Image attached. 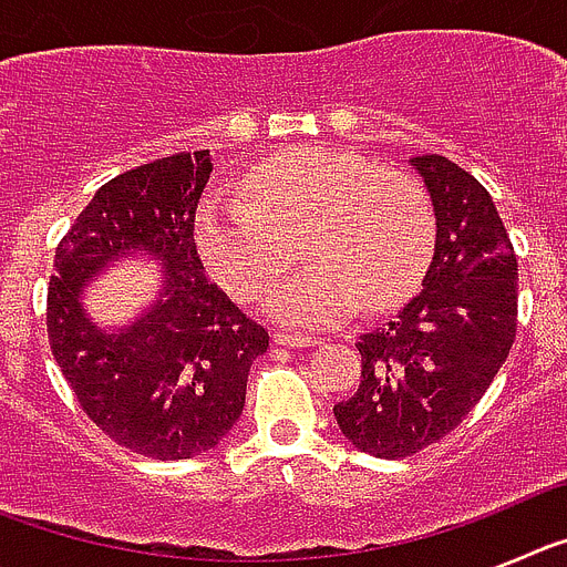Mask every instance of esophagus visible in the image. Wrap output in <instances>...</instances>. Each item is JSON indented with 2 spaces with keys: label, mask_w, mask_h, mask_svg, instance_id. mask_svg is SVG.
<instances>
[{
  "label": "esophagus",
  "mask_w": 567,
  "mask_h": 567,
  "mask_svg": "<svg viewBox=\"0 0 567 567\" xmlns=\"http://www.w3.org/2000/svg\"><path fill=\"white\" fill-rule=\"evenodd\" d=\"M272 340L275 346H287V349H307V346L318 343V340L303 338V334H287V332H278Z\"/></svg>",
  "instance_id": "esophagus-1"
}]
</instances>
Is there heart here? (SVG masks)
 <instances>
[{"label": "heart", "instance_id": "heart-1", "mask_svg": "<svg viewBox=\"0 0 567 567\" xmlns=\"http://www.w3.org/2000/svg\"><path fill=\"white\" fill-rule=\"evenodd\" d=\"M247 195L213 193L195 213V247L233 298L249 300L300 252L312 264L264 298L287 327H332L360 307L412 295L434 247L423 187L338 147H303L258 164Z\"/></svg>", "mask_w": 567, "mask_h": 567}]
</instances>
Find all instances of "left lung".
<instances>
[{"mask_svg":"<svg viewBox=\"0 0 567 567\" xmlns=\"http://www.w3.org/2000/svg\"><path fill=\"white\" fill-rule=\"evenodd\" d=\"M412 167L432 195L434 258L385 327L360 334L358 392L334 405L354 449L400 460L454 432L517 338V255L488 189L445 155Z\"/></svg>","mask_w":567,"mask_h":567,"instance_id":"1","label":"left lung"}]
</instances>
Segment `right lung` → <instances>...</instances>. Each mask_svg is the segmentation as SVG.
<instances>
[{"label":"right lung","mask_w":567,"mask_h":567,"mask_svg":"<svg viewBox=\"0 0 567 567\" xmlns=\"http://www.w3.org/2000/svg\"><path fill=\"white\" fill-rule=\"evenodd\" d=\"M213 173L209 150L142 164L96 189L56 247L48 338L79 405L118 445L153 460H189L221 443L247 400V374L267 329L204 275L195 207ZM135 254L165 272L135 321L107 330L83 289Z\"/></svg>","instance_id":"obj_1"}]
</instances>
